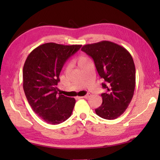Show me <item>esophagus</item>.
Wrapping results in <instances>:
<instances>
[{
    "instance_id": "1",
    "label": "esophagus",
    "mask_w": 160,
    "mask_h": 160,
    "mask_svg": "<svg viewBox=\"0 0 160 160\" xmlns=\"http://www.w3.org/2000/svg\"><path fill=\"white\" fill-rule=\"evenodd\" d=\"M90 96H91V94H90V93H87V94L86 95V96H82V97H81V98H85V99H88V98H89Z\"/></svg>"
}]
</instances>
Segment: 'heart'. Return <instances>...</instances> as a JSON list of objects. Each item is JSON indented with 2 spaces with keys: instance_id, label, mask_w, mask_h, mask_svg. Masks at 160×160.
<instances>
[{
  "instance_id": "obj_1",
  "label": "heart",
  "mask_w": 160,
  "mask_h": 160,
  "mask_svg": "<svg viewBox=\"0 0 160 160\" xmlns=\"http://www.w3.org/2000/svg\"><path fill=\"white\" fill-rule=\"evenodd\" d=\"M84 59H86V58H83V57H82V58H81L80 59V61H81V60H84ZM80 61H79V62H80Z\"/></svg>"
}]
</instances>
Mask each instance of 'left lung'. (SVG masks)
<instances>
[{"label": "left lung", "instance_id": "1", "mask_svg": "<svg viewBox=\"0 0 160 160\" xmlns=\"http://www.w3.org/2000/svg\"><path fill=\"white\" fill-rule=\"evenodd\" d=\"M93 58L98 73L105 82L106 92L101 94L102 104L96 113L106 120L124 113L133 96L135 67L132 58L123 47L110 41L85 45L81 49Z\"/></svg>", "mask_w": 160, "mask_h": 160}]
</instances>
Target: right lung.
<instances>
[{"instance_id": "obj_1", "label": "right lung", "mask_w": 160, "mask_h": 160, "mask_svg": "<svg viewBox=\"0 0 160 160\" xmlns=\"http://www.w3.org/2000/svg\"><path fill=\"white\" fill-rule=\"evenodd\" d=\"M82 45L43 44L29 54L22 70L23 89L37 115L51 124L69 118L76 104L73 98L58 93L60 73L67 60Z\"/></svg>"}]
</instances>
